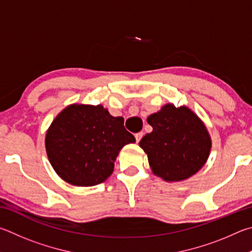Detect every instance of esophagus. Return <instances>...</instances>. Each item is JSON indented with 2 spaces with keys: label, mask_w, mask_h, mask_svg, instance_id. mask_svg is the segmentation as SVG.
Listing matches in <instances>:
<instances>
[{
  "label": "esophagus",
  "mask_w": 252,
  "mask_h": 252,
  "mask_svg": "<svg viewBox=\"0 0 252 252\" xmlns=\"http://www.w3.org/2000/svg\"><path fill=\"white\" fill-rule=\"evenodd\" d=\"M144 136V133L143 131H139V133H137V134H135V138H136V142L137 143H139V140L142 139V137Z\"/></svg>",
  "instance_id": "obj_1"
}]
</instances>
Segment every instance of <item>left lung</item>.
Segmentation results:
<instances>
[{
  "mask_svg": "<svg viewBox=\"0 0 252 252\" xmlns=\"http://www.w3.org/2000/svg\"><path fill=\"white\" fill-rule=\"evenodd\" d=\"M153 131L139 142L154 174L179 182L196 174L209 156L211 142L201 121L190 109L167 104L151 115Z\"/></svg>",
  "mask_w": 252,
  "mask_h": 252,
  "instance_id": "1",
  "label": "left lung"
}]
</instances>
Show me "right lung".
<instances>
[{"instance_id": "1", "label": "right lung", "mask_w": 252, "mask_h": 252, "mask_svg": "<svg viewBox=\"0 0 252 252\" xmlns=\"http://www.w3.org/2000/svg\"><path fill=\"white\" fill-rule=\"evenodd\" d=\"M135 137L101 105H70L53 121L45 146L51 165L62 179L90 187L105 182L125 145Z\"/></svg>"}]
</instances>
